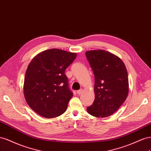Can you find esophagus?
Returning <instances> with one entry per match:
<instances>
[{"mask_svg":"<svg viewBox=\"0 0 151 151\" xmlns=\"http://www.w3.org/2000/svg\"><path fill=\"white\" fill-rule=\"evenodd\" d=\"M82 92H83V89H80L77 91V93H78V95H80L81 93H82Z\"/></svg>","mask_w":151,"mask_h":151,"instance_id":"obj_1","label":"esophagus"}]
</instances>
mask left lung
Masks as SVG:
<instances>
[{"mask_svg":"<svg viewBox=\"0 0 151 151\" xmlns=\"http://www.w3.org/2000/svg\"><path fill=\"white\" fill-rule=\"evenodd\" d=\"M85 54L95 76V100L87 111L95 117H107L127 99L129 84L126 66L117 55L104 50H89Z\"/></svg>","mask_w":151,"mask_h":151,"instance_id":"8db88e82","label":"left lung"}]
</instances>
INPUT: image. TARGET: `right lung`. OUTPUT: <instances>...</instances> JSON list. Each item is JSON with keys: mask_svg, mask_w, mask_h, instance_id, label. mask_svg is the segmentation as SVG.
I'll return each mask as SVG.
<instances>
[{"mask_svg": "<svg viewBox=\"0 0 151 151\" xmlns=\"http://www.w3.org/2000/svg\"><path fill=\"white\" fill-rule=\"evenodd\" d=\"M76 53L51 49L37 54L25 73L23 92L28 105L42 117H57L66 111L73 94L64 74Z\"/></svg>", "mask_w": 151, "mask_h": 151, "instance_id": "1", "label": "right lung"}]
</instances>
